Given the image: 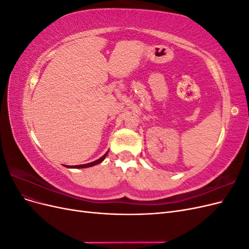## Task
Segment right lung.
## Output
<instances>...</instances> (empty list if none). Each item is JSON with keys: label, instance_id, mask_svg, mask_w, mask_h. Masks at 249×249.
Segmentation results:
<instances>
[{"label": "right lung", "instance_id": "right-lung-1", "mask_svg": "<svg viewBox=\"0 0 249 249\" xmlns=\"http://www.w3.org/2000/svg\"><path fill=\"white\" fill-rule=\"evenodd\" d=\"M108 152H109V150H108ZM108 152H107L106 154H105L103 157H101L100 159H97V160H95V161H93V162H90V163H87V164H82V165H74V166H69V165H65V166H66L67 168H87V167L94 166V165L100 164L101 162H103V161L105 160V158H106Z\"/></svg>", "mask_w": 249, "mask_h": 249}]
</instances>
